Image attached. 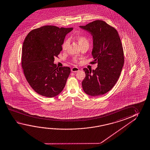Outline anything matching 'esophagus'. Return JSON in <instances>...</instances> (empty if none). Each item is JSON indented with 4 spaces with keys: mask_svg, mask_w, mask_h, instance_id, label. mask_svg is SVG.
Listing matches in <instances>:
<instances>
[{
    "mask_svg": "<svg viewBox=\"0 0 150 150\" xmlns=\"http://www.w3.org/2000/svg\"><path fill=\"white\" fill-rule=\"evenodd\" d=\"M79 71V68L77 67H73L71 69V71L74 73H76L77 71Z\"/></svg>",
    "mask_w": 150,
    "mask_h": 150,
    "instance_id": "esophagus-1",
    "label": "esophagus"
}]
</instances>
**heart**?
<instances>
[{
    "label": "heart",
    "instance_id": "b5f03b06",
    "mask_svg": "<svg viewBox=\"0 0 150 150\" xmlns=\"http://www.w3.org/2000/svg\"><path fill=\"white\" fill-rule=\"evenodd\" d=\"M77 41L79 42V44L81 45V47L83 45V44H87V43H88L89 44L88 40L87 39V38L85 35H77ZM69 44V40H65L63 42V44H62V49H63V50L66 49ZM73 61L75 62L77 61V60L75 59H74Z\"/></svg>",
    "mask_w": 150,
    "mask_h": 150
}]
</instances>
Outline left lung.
Here are the masks:
<instances>
[{"instance_id": "8db88e82", "label": "left lung", "mask_w": 150, "mask_h": 150, "mask_svg": "<svg viewBox=\"0 0 150 150\" xmlns=\"http://www.w3.org/2000/svg\"><path fill=\"white\" fill-rule=\"evenodd\" d=\"M79 27L93 37V63H97L95 70L83 69L86 76L82 81L83 89L89 96H100L112 88L120 75L124 64L120 38L116 29L102 20Z\"/></svg>"}]
</instances>
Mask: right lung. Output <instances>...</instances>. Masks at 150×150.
<instances>
[{
	"label": "right lung",
	"mask_w": 150,
	"mask_h": 150,
	"mask_svg": "<svg viewBox=\"0 0 150 150\" xmlns=\"http://www.w3.org/2000/svg\"><path fill=\"white\" fill-rule=\"evenodd\" d=\"M73 29L44 25L32 30L25 38L22 46V69L28 83L41 96L55 97L65 86L71 69L57 67L54 57L60 53L65 36Z\"/></svg>",
	"instance_id": "obj_1"
}]
</instances>
